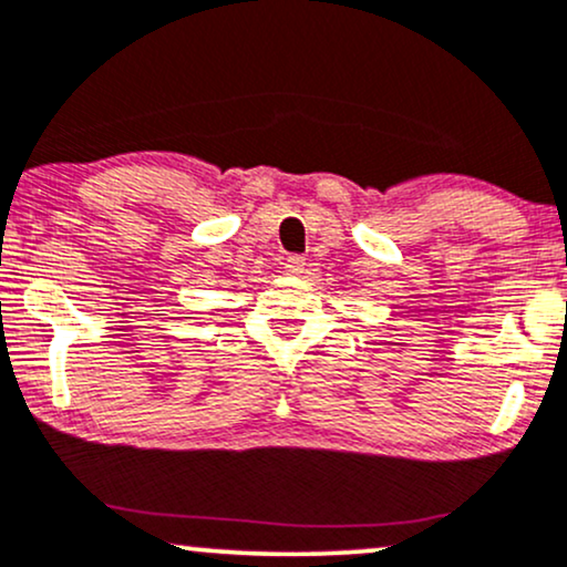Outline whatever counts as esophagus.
Returning a JSON list of instances; mask_svg holds the SVG:
<instances>
[{
	"label": "esophagus",
	"mask_w": 567,
	"mask_h": 567,
	"mask_svg": "<svg viewBox=\"0 0 567 567\" xmlns=\"http://www.w3.org/2000/svg\"><path fill=\"white\" fill-rule=\"evenodd\" d=\"M282 269H285V275H292V277H301L303 271H306V258H301V256H288L282 261Z\"/></svg>",
	"instance_id": "obj_1"
}]
</instances>
